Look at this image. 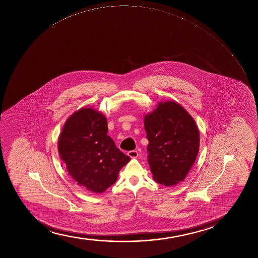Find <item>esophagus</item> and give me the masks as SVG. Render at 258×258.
I'll list each match as a JSON object with an SVG mask.
<instances>
[{
	"label": "esophagus",
	"instance_id": "34e87169",
	"mask_svg": "<svg viewBox=\"0 0 258 258\" xmlns=\"http://www.w3.org/2000/svg\"><path fill=\"white\" fill-rule=\"evenodd\" d=\"M127 155L131 158H137L139 157V152L137 151H131L128 152Z\"/></svg>",
	"mask_w": 258,
	"mask_h": 258
}]
</instances>
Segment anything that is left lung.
I'll return each mask as SVG.
<instances>
[{"mask_svg": "<svg viewBox=\"0 0 258 258\" xmlns=\"http://www.w3.org/2000/svg\"><path fill=\"white\" fill-rule=\"evenodd\" d=\"M148 163L153 179L166 187L184 181L196 162L200 134L195 119L181 104L161 101L145 114Z\"/></svg>", "mask_w": 258, "mask_h": 258, "instance_id": "obj_1", "label": "left lung"}]
</instances>
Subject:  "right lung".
Returning <instances> with one entry per match:
<instances>
[{
    "label": "right lung",
    "instance_id": "right-lung-1",
    "mask_svg": "<svg viewBox=\"0 0 258 258\" xmlns=\"http://www.w3.org/2000/svg\"><path fill=\"white\" fill-rule=\"evenodd\" d=\"M107 120L94 107L72 113L58 137L57 150L69 175L89 192L102 194L131 160L107 135Z\"/></svg>",
    "mask_w": 258,
    "mask_h": 258
}]
</instances>
